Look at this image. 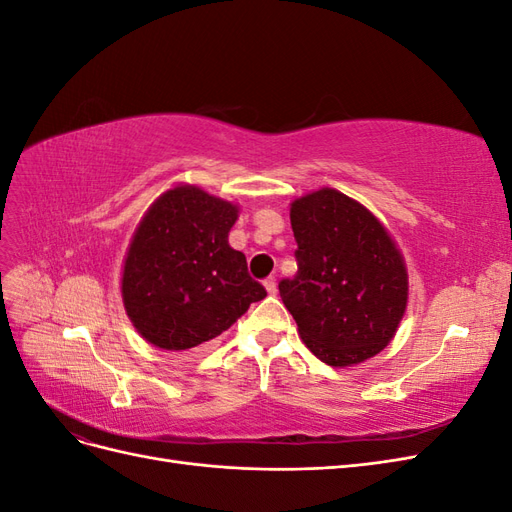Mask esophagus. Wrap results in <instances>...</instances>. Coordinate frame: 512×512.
Segmentation results:
<instances>
[{
    "label": "esophagus",
    "instance_id": "esophagus-1",
    "mask_svg": "<svg viewBox=\"0 0 512 512\" xmlns=\"http://www.w3.org/2000/svg\"><path fill=\"white\" fill-rule=\"evenodd\" d=\"M265 288H267V292L271 294V297H275V294H277V282H275V277H267V280H265Z\"/></svg>",
    "mask_w": 512,
    "mask_h": 512
}]
</instances>
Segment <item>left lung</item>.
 Segmentation results:
<instances>
[{
	"label": "left lung",
	"mask_w": 512,
	"mask_h": 512,
	"mask_svg": "<svg viewBox=\"0 0 512 512\" xmlns=\"http://www.w3.org/2000/svg\"><path fill=\"white\" fill-rule=\"evenodd\" d=\"M297 275L280 297L322 363L352 367L382 352L408 307L404 254L359 200L320 188L290 203Z\"/></svg>",
	"instance_id": "1"
}]
</instances>
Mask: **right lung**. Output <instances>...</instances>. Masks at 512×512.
I'll list each match as a JSON object with an SVG mask.
<instances>
[{
  "label": "right lung",
  "instance_id": "obj_1",
  "mask_svg": "<svg viewBox=\"0 0 512 512\" xmlns=\"http://www.w3.org/2000/svg\"><path fill=\"white\" fill-rule=\"evenodd\" d=\"M239 205L179 183L138 222L121 269V299L134 329L179 352L230 329L267 290L247 273L228 232Z\"/></svg>",
  "mask_w": 512,
  "mask_h": 512
}]
</instances>
